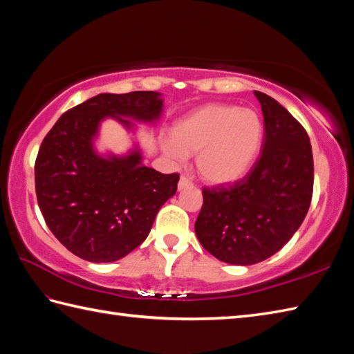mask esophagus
<instances>
[{"mask_svg": "<svg viewBox=\"0 0 354 354\" xmlns=\"http://www.w3.org/2000/svg\"><path fill=\"white\" fill-rule=\"evenodd\" d=\"M190 185H192V181L185 175H183L181 178H179V183H178V189L179 190L187 189V187H190Z\"/></svg>", "mask_w": 354, "mask_h": 354, "instance_id": "esophagus-1", "label": "esophagus"}]
</instances>
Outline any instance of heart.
I'll use <instances>...</instances> for the list:
<instances>
[{
	"label": "heart",
	"mask_w": 354,
	"mask_h": 354,
	"mask_svg": "<svg viewBox=\"0 0 354 354\" xmlns=\"http://www.w3.org/2000/svg\"><path fill=\"white\" fill-rule=\"evenodd\" d=\"M263 120L257 112L230 103L194 109L173 126L164 152L173 161L196 153L202 178L213 184L232 183L251 169L263 141Z\"/></svg>",
	"instance_id": "heart-1"
}]
</instances>
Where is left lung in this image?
<instances>
[{
  "instance_id": "8db88e82",
  "label": "left lung",
  "mask_w": 354,
  "mask_h": 354,
  "mask_svg": "<svg viewBox=\"0 0 354 354\" xmlns=\"http://www.w3.org/2000/svg\"><path fill=\"white\" fill-rule=\"evenodd\" d=\"M254 94L265 122L263 152L245 178L202 189L204 204L194 223L209 254L245 266L269 259L289 242L313 194L309 135L272 97Z\"/></svg>"
}]
</instances>
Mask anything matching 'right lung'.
<instances>
[{
    "instance_id": "obj_1",
    "label": "right lung",
    "mask_w": 354,
    "mask_h": 354,
    "mask_svg": "<svg viewBox=\"0 0 354 354\" xmlns=\"http://www.w3.org/2000/svg\"><path fill=\"white\" fill-rule=\"evenodd\" d=\"M162 100L153 91L99 94L61 115L45 135L35 162L37 204L45 223L77 257L120 260L149 236L156 213L176 193L179 173L146 167L138 150L102 158L93 138L104 117L132 127L153 122Z\"/></svg>"
}]
</instances>
